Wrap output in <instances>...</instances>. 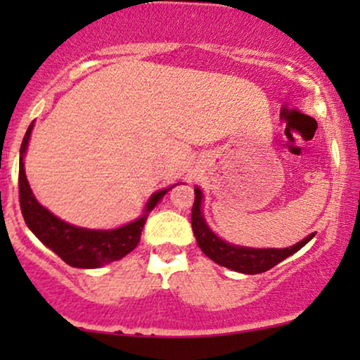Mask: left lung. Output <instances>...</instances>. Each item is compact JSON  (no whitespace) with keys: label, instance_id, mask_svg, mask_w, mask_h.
<instances>
[{"label":"left lung","instance_id":"8db88e82","mask_svg":"<svg viewBox=\"0 0 360 360\" xmlns=\"http://www.w3.org/2000/svg\"><path fill=\"white\" fill-rule=\"evenodd\" d=\"M201 200H203V194L200 188H196L194 189L191 226L198 245L205 252L206 257L232 271L243 272V274H260V272L269 271L279 262H283L284 259H288L289 255L298 252L301 247L307 245L315 237V233H309L307 238H303L296 245L286 247V249H249V247L232 245V243L221 240L208 229L205 217L201 214Z\"/></svg>","mask_w":360,"mask_h":360}]
</instances>
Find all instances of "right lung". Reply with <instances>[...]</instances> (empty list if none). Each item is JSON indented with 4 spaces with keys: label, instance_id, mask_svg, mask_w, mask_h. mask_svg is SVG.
Here are the masks:
<instances>
[{
    "label": "right lung",
    "instance_id": "right-lung-1",
    "mask_svg": "<svg viewBox=\"0 0 360 360\" xmlns=\"http://www.w3.org/2000/svg\"><path fill=\"white\" fill-rule=\"evenodd\" d=\"M34 123L28 127L25 134L22 148H20V172H18V193H20V208H22L23 220L28 229L34 232L44 245H47L52 252H56L65 264L79 269H96L105 264L113 262L125 257L140 242L143 225H146L148 212L155 208L169 189L157 191L147 201L146 212L135 221L120 226L115 230H89L74 226L71 223L62 221L56 214H52L47 208H44L35 200L25 176L23 155L27 152L28 140H30Z\"/></svg>",
    "mask_w": 360,
    "mask_h": 360
}]
</instances>
